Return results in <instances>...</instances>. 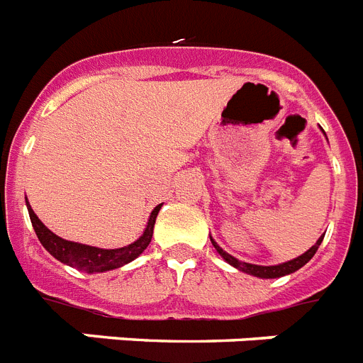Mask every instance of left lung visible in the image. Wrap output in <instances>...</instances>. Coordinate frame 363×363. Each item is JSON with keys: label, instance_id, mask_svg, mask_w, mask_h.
I'll list each match as a JSON object with an SVG mask.
<instances>
[{"label": "left lung", "instance_id": "obj_1", "mask_svg": "<svg viewBox=\"0 0 363 363\" xmlns=\"http://www.w3.org/2000/svg\"><path fill=\"white\" fill-rule=\"evenodd\" d=\"M325 133V130H323ZM323 238H325V234H323L321 238L318 240V242L313 243L312 247L308 249L306 252H303L301 257L294 258V260H288V262H282V264H277V266H257V264H249V262H242L238 260V258H234L233 255H228L227 251H223V249L219 247L218 242H216L212 236H210V242H212V245L216 247V251L221 255V258H223L227 264H230L233 267H236L238 271H243V273H247V275H252V277H258V279H279V277H286L290 275V273H295L297 269H301V267L304 266V264H308L310 260H312V257L315 255V251L319 249V245H321Z\"/></svg>", "mask_w": 363, "mask_h": 363}]
</instances>
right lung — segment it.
<instances>
[{
  "label": "right lung",
  "instance_id": "add662e5",
  "mask_svg": "<svg viewBox=\"0 0 363 363\" xmlns=\"http://www.w3.org/2000/svg\"><path fill=\"white\" fill-rule=\"evenodd\" d=\"M26 205L27 210H29V218H31L33 228H35L36 236H38V240H40V243L44 245L45 251L50 252L51 257H55L59 262L66 264V266L75 267V269L84 271V273H105V271L118 269V267L125 266V264H129V262H133L135 258H138L140 255L147 249L149 242L153 238L155 221H157L158 212L162 208V203L158 206H155V210L151 212V216H149L147 219L144 234H142L136 242L129 243V245H125V247L120 249H101L60 238V236L51 233L50 228L42 223L40 219H38V216L33 212L31 205H29L27 201Z\"/></svg>",
  "mask_w": 363,
  "mask_h": 363
}]
</instances>
